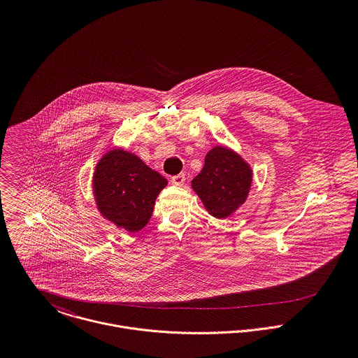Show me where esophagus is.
Returning <instances> with one entry per match:
<instances>
[{
  "label": "esophagus",
  "instance_id": "34e87169",
  "mask_svg": "<svg viewBox=\"0 0 358 358\" xmlns=\"http://www.w3.org/2000/svg\"><path fill=\"white\" fill-rule=\"evenodd\" d=\"M185 180H186V176H185V173H179V175H175V176H172V179H171L172 185H175V186H183Z\"/></svg>",
  "mask_w": 358,
  "mask_h": 358
}]
</instances>
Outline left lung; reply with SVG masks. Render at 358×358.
I'll return each instance as SVG.
<instances>
[{
    "label": "left lung",
    "mask_w": 358,
    "mask_h": 358,
    "mask_svg": "<svg viewBox=\"0 0 358 358\" xmlns=\"http://www.w3.org/2000/svg\"><path fill=\"white\" fill-rule=\"evenodd\" d=\"M252 178L251 165L240 154L215 146L205 155L204 166L192 180V187L209 215L226 219L245 204Z\"/></svg>",
    "instance_id": "obj_1"
}]
</instances>
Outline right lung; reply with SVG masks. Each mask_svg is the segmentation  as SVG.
Masks as SVG:
<instances>
[{"label": "right lung", "mask_w": 358, "mask_h": 358, "mask_svg": "<svg viewBox=\"0 0 358 358\" xmlns=\"http://www.w3.org/2000/svg\"><path fill=\"white\" fill-rule=\"evenodd\" d=\"M166 185L162 175L121 148L103 154L92 178L98 210L128 233H136L149 223L155 199Z\"/></svg>", "instance_id": "1"}]
</instances>
